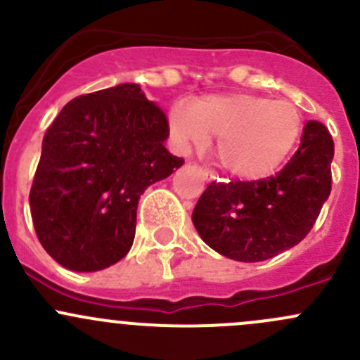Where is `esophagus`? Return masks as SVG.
I'll use <instances>...</instances> for the list:
<instances>
[{"label":"esophagus","instance_id":"esophagus-1","mask_svg":"<svg viewBox=\"0 0 360 360\" xmlns=\"http://www.w3.org/2000/svg\"><path fill=\"white\" fill-rule=\"evenodd\" d=\"M200 172H202L203 179H207V181L214 179V174H212V172H210V170H209V169H200Z\"/></svg>","mask_w":360,"mask_h":360}]
</instances>
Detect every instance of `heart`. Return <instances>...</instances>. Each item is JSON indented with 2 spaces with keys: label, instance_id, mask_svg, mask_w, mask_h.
<instances>
[{
  "label": "heart",
  "instance_id": "obj_1",
  "mask_svg": "<svg viewBox=\"0 0 360 360\" xmlns=\"http://www.w3.org/2000/svg\"><path fill=\"white\" fill-rule=\"evenodd\" d=\"M169 125L183 148L219 139L217 158L235 177L257 181L271 176L291 155L303 132V116L289 101L250 94L210 96L174 106Z\"/></svg>",
  "mask_w": 360,
  "mask_h": 360
}]
</instances>
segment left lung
<instances>
[{
	"label": "left lung",
	"instance_id": "1",
	"mask_svg": "<svg viewBox=\"0 0 360 360\" xmlns=\"http://www.w3.org/2000/svg\"><path fill=\"white\" fill-rule=\"evenodd\" d=\"M335 143L321 122L304 125L288 165L259 181L210 183L193 209L195 228L216 252L244 263L300 244L331 193Z\"/></svg>",
	"mask_w": 360,
	"mask_h": 360
}]
</instances>
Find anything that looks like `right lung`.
Here are the masks:
<instances>
[{"label":"right lung","mask_w":360,"mask_h":360,"mask_svg":"<svg viewBox=\"0 0 360 360\" xmlns=\"http://www.w3.org/2000/svg\"><path fill=\"white\" fill-rule=\"evenodd\" d=\"M167 116L137 83L69 101L43 137L29 193L43 249L72 271L118 263L132 248L137 203L184 163L163 146Z\"/></svg>","instance_id":"add662e5"}]
</instances>
